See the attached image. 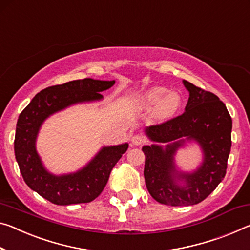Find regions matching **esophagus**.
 I'll use <instances>...</instances> for the list:
<instances>
[{
    "label": "esophagus",
    "mask_w": 250,
    "mask_h": 250,
    "mask_svg": "<svg viewBox=\"0 0 250 250\" xmlns=\"http://www.w3.org/2000/svg\"><path fill=\"white\" fill-rule=\"evenodd\" d=\"M131 142L134 146H140L142 144H145V139H144V137L139 136V134H136V136H133L131 138Z\"/></svg>",
    "instance_id": "esophagus-1"
}]
</instances>
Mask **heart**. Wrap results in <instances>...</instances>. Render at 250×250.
Listing matches in <instances>:
<instances>
[{
  "label": "heart",
  "mask_w": 250,
  "mask_h": 250,
  "mask_svg": "<svg viewBox=\"0 0 250 250\" xmlns=\"http://www.w3.org/2000/svg\"><path fill=\"white\" fill-rule=\"evenodd\" d=\"M140 105L145 110L153 109L158 120H169L176 116L182 105V96L178 91H170L165 86H152L141 97Z\"/></svg>",
  "instance_id": "obj_1"
}]
</instances>
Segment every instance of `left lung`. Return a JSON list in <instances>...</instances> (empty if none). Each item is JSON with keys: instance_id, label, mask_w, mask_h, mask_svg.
I'll use <instances>...</instances> for the list:
<instances>
[{"instance_id": "1", "label": "left lung", "mask_w": 250, "mask_h": 250, "mask_svg": "<svg viewBox=\"0 0 250 250\" xmlns=\"http://www.w3.org/2000/svg\"><path fill=\"white\" fill-rule=\"evenodd\" d=\"M189 99L181 116L145 128L153 144L144 146L145 180L154 200L167 206H192L206 199L226 175L231 148L232 121L227 108L211 92L184 80ZM195 142L203 160L192 172H182L176 152Z\"/></svg>"}]
</instances>
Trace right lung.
Here are the masks:
<instances>
[{"instance_id":"right-lung-1","label":"right lung","mask_w":250,"mask_h":250,"mask_svg":"<svg viewBox=\"0 0 250 250\" xmlns=\"http://www.w3.org/2000/svg\"><path fill=\"white\" fill-rule=\"evenodd\" d=\"M116 81L82 80L49 86L40 91L19 116L14 139L15 159L25 184L50 203L66 206L90 203L100 195L110 172L129 145L105 146L84 167L74 172L54 175L43 165L38 153L37 139L47 118L71 105L101 101L100 92L110 89Z\"/></svg>"}]
</instances>
